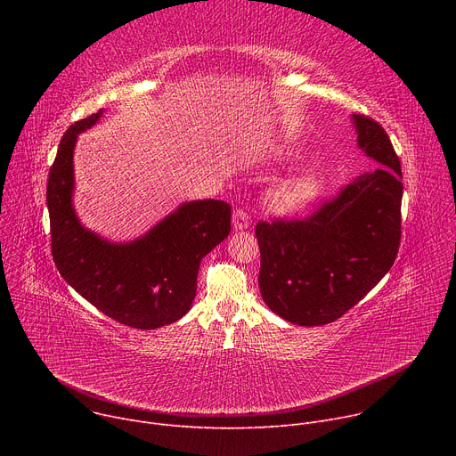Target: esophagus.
<instances>
[{"instance_id": "34e87169", "label": "esophagus", "mask_w": 456, "mask_h": 456, "mask_svg": "<svg viewBox=\"0 0 456 456\" xmlns=\"http://www.w3.org/2000/svg\"><path fill=\"white\" fill-rule=\"evenodd\" d=\"M232 225H234V229H247L248 225H250V216H248V213L245 211V209H236L234 213H232Z\"/></svg>"}]
</instances>
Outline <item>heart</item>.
I'll return each mask as SVG.
<instances>
[{"mask_svg":"<svg viewBox=\"0 0 456 456\" xmlns=\"http://www.w3.org/2000/svg\"><path fill=\"white\" fill-rule=\"evenodd\" d=\"M319 189H321V180L317 176L305 175L276 189L273 194V204L281 211L297 209L306 202H310L312 199H315Z\"/></svg>","mask_w":456,"mask_h":456,"instance_id":"1","label":"heart"}]
</instances>
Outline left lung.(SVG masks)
Segmentation results:
<instances>
[{
	"label": "left lung",
	"mask_w": 456,
	"mask_h": 456,
	"mask_svg": "<svg viewBox=\"0 0 456 456\" xmlns=\"http://www.w3.org/2000/svg\"><path fill=\"white\" fill-rule=\"evenodd\" d=\"M371 167L305 218L256 224L259 290L280 317L321 327L355 306L394 267L401 245L403 171L384 127L354 115Z\"/></svg>",
	"instance_id": "8db88e82"
}]
</instances>
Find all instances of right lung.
Segmentation results:
<instances>
[{
    "instance_id": "add662e5",
    "label": "right lung",
    "mask_w": 456,
    "mask_h": 456,
    "mask_svg": "<svg viewBox=\"0 0 456 456\" xmlns=\"http://www.w3.org/2000/svg\"><path fill=\"white\" fill-rule=\"evenodd\" d=\"M101 113L64 132L50 167L52 257L64 281L108 317L132 329H160L191 308L202 257L231 232V206L222 200L183 204L127 245L108 243L83 229L72 209V153L77 134L94 126Z\"/></svg>"
}]
</instances>
